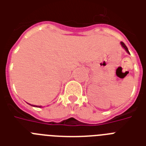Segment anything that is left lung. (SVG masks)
I'll return each mask as SVG.
<instances>
[{"instance_id": "obj_1", "label": "left lung", "mask_w": 146, "mask_h": 146, "mask_svg": "<svg viewBox=\"0 0 146 146\" xmlns=\"http://www.w3.org/2000/svg\"><path fill=\"white\" fill-rule=\"evenodd\" d=\"M120 44H121V45H122V47L123 48L125 49V50H126V51H127V53H128V54H129V50H128V48H127V47L126 46V44H124V43H123V42H120Z\"/></svg>"}]
</instances>
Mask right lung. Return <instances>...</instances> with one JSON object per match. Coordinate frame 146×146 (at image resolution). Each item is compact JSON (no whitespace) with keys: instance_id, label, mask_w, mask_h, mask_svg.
Returning a JSON list of instances; mask_svg holds the SVG:
<instances>
[{"instance_id":"right-lung-1","label":"right lung","mask_w":146,"mask_h":146,"mask_svg":"<svg viewBox=\"0 0 146 146\" xmlns=\"http://www.w3.org/2000/svg\"><path fill=\"white\" fill-rule=\"evenodd\" d=\"M33 107H36V108H42V106H37V105H32Z\"/></svg>"}]
</instances>
